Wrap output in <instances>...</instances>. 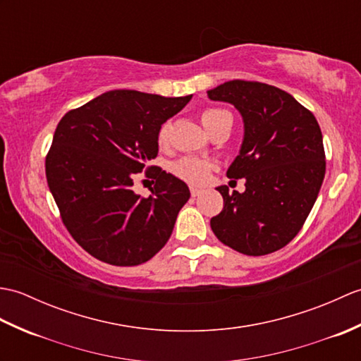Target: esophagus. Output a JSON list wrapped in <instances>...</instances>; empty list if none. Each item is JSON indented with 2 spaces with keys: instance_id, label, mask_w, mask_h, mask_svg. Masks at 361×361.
I'll return each instance as SVG.
<instances>
[{
  "instance_id": "1",
  "label": "esophagus",
  "mask_w": 361,
  "mask_h": 361,
  "mask_svg": "<svg viewBox=\"0 0 361 361\" xmlns=\"http://www.w3.org/2000/svg\"><path fill=\"white\" fill-rule=\"evenodd\" d=\"M202 194V190L200 189H195V188H190V195H192L194 198L195 197H198V195H200Z\"/></svg>"
}]
</instances>
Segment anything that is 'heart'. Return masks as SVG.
Returning a JSON list of instances; mask_svg holds the SVG:
<instances>
[{
  "label": "heart",
  "mask_w": 361,
  "mask_h": 361,
  "mask_svg": "<svg viewBox=\"0 0 361 361\" xmlns=\"http://www.w3.org/2000/svg\"><path fill=\"white\" fill-rule=\"evenodd\" d=\"M200 119L206 130L212 135L219 127L224 126L226 121L231 119V114L221 109H206L200 113ZM171 130L172 126L169 124V122H164V124L159 127L157 135V142L159 145V149L169 147V142H171ZM214 169L216 167H214L211 161L200 159L195 157H186L172 164V173L176 178L188 183V185L200 188L209 181Z\"/></svg>",
  "instance_id": "obj_1"
}]
</instances>
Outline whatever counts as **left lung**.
I'll return each instance as SVG.
<instances>
[{
	"instance_id": "obj_1",
	"label": "left lung",
	"mask_w": 361,
	"mask_h": 361,
	"mask_svg": "<svg viewBox=\"0 0 361 361\" xmlns=\"http://www.w3.org/2000/svg\"><path fill=\"white\" fill-rule=\"evenodd\" d=\"M233 104L245 122L239 157L229 178H245V192L217 188L224 209L211 228L226 247L264 256L286 247L301 231L326 173L318 121L287 91L255 80H229L208 91Z\"/></svg>"
}]
</instances>
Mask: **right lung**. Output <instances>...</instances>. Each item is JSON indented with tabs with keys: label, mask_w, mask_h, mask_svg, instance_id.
Wrapping results in <instances>:
<instances>
[{
	"label": "right lung",
	"mask_w": 361,
	"mask_h": 361,
	"mask_svg": "<svg viewBox=\"0 0 361 361\" xmlns=\"http://www.w3.org/2000/svg\"><path fill=\"white\" fill-rule=\"evenodd\" d=\"M192 96L113 90L60 119L46 155V180L68 233L91 256L116 267L147 262L164 247L189 200L185 181L158 166L161 124ZM142 170L156 185L134 194Z\"/></svg>",
	"instance_id": "1"
}]
</instances>
